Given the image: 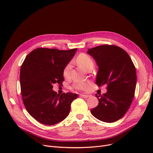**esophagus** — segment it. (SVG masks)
Instances as JSON below:
<instances>
[{"instance_id": "34e87169", "label": "esophagus", "mask_w": 153, "mask_h": 153, "mask_svg": "<svg viewBox=\"0 0 153 153\" xmlns=\"http://www.w3.org/2000/svg\"><path fill=\"white\" fill-rule=\"evenodd\" d=\"M81 97H84V98H87L89 97V95H84V94H81Z\"/></svg>"}]
</instances>
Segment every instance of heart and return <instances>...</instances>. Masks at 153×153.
Here are the masks:
<instances>
[{"label": "heart", "instance_id": "1", "mask_svg": "<svg viewBox=\"0 0 153 153\" xmlns=\"http://www.w3.org/2000/svg\"><path fill=\"white\" fill-rule=\"evenodd\" d=\"M77 63L79 65L82 67L85 70L87 71L88 69L94 66V62L92 58L86 54L81 53L80 54L76 59ZM71 69V64H68V65L64 69L63 71V76L64 78L68 79L70 76V71ZM74 89L78 91H86L89 89V85L87 83L81 82V83H76L73 86Z\"/></svg>", "mask_w": 153, "mask_h": 153}]
</instances>
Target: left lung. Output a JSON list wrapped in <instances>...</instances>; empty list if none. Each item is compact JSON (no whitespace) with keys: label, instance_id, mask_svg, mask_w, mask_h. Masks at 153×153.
Instances as JSON below:
<instances>
[{"label":"left lung","instance_id":"left-lung-1","mask_svg":"<svg viewBox=\"0 0 153 153\" xmlns=\"http://www.w3.org/2000/svg\"><path fill=\"white\" fill-rule=\"evenodd\" d=\"M87 53L99 66L96 84H106L107 92L96 94L98 105L91 110L94 117L102 122H115L122 118L133 101L136 73L130 56L122 48L104 45L88 49Z\"/></svg>","mask_w":153,"mask_h":153}]
</instances>
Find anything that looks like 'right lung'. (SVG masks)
<instances>
[{"instance_id": "1", "label": "right lung", "mask_w": 153, "mask_h": 153, "mask_svg": "<svg viewBox=\"0 0 153 153\" xmlns=\"http://www.w3.org/2000/svg\"><path fill=\"white\" fill-rule=\"evenodd\" d=\"M77 50L39 48L30 52L22 64L20 82L23 102L29 114L38 122L53 125L69 115L71 104L78 95L57 94L53 85H62L64 69Z\"/></svg>"}]
</instances>
